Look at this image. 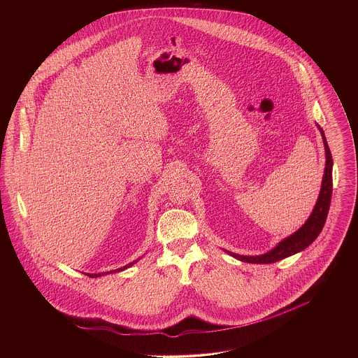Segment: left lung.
Here are the masks:
<instances>
[{"mask_svg": "<svg viewBox=\"0 0 358 358\" xmlns=\"http://www.w3.org/2000/svg\"><path fill=\"white\" fill-rule=\"evenodd\" d=\"M320 131H321L322 139H324L326 166H324V178H322V187H321V192H320V197L317 200V204L314 206L310 217L307 219V222L295 234H292L289 238H283L275 248L268 251L267 254L257 256H244L227 251L229 255L236 257L241 262H247V263L268 264V263L279 262L285 257H289V256L294 255L296 252L303 251L315 238H318V235L321 234V231L324 228L326 217H327L330 200H331V192H333V176H331L333 158H331L330 149H329L326 138H324V130L321 127H320Z\"/></svg>", "mask_w": 358, "mask_h": 358, "instance_id": "8db88e82", "label": "left lung"}]
</instances>
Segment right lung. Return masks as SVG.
I'll return each mask as SVG.
<instances>
[{"instance_id": "add662e5", "label": "right lung", "mask_w": 358, "mask_h": 358, "mask_svg": "<svg viewBox=\"0 0 358 358\" xmlns=\"http://www.w3.org/2000/svg\"><path fill=\"white\" fill-rule=\"evenodd\" d=\"M136 262H131V263H129V264H126L124 267H120L118 270H114V271H110V273H85L87 276H90V278H98V276H102V275H106V273H120V271H123V270H126V268H129V267H131Z\"/></svg>"}]
</instances>
